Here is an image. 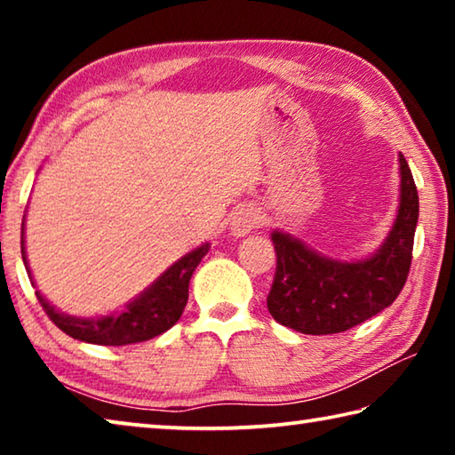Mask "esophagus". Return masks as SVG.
<instances>
[{
	"label": "esophagus",
	"mask_w": 455,
	"mask_h": 455,
	"mask_svg": "<svg viewBox=\"0 0 455 455\" xmlns=\"http://www.w3.org/2000/svg\"><path fill=\"white\" fill-rule=\"evenodd\" d=\"M260 222H263V212L257 206H243L241 211H236L230 219V233L235 236H244L249 235L251 230H255Z\"/></svg>",
	"instance_id": "34e87169"
}]
</instances>
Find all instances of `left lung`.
<instances>
[{"label": "left lung", "instance_id": "1", "mask_svg": "<svg viewBox=\"0 0 455 455\" xmlns=\"http://www.w3.org/2000/svg\"><path fill=\"white\" fill-rule=\"evenodd\" d=\"M399 171L402 200L395 225L373 257L339 263L275 230L276 268L267 307L276 323L307 335H333L361 325L395 301L410 275L419 217L418 188L403 154Z\"/></svg>", "mask_w": 455, "mask_h": 455}]
</instances>
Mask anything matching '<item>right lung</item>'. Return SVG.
<instances>
[{"label":"right lung","instance_id":"obj_1","mask_svg":"<svg viewBox=\"0 0 455 455\" xmlns=\"http://www.w3.org/2000/svg\"><path fill=\"white\" fill-rule=\"evenodd\" d=\"M206 252H209V244L188 252L120 313L106 315L100 319L68 317L53 309L40 292L36 295L53 325L78 341L96 345H132L148 341V339L164 333L180 319L188 301L190 276ZM21 259L28 263L24 252V227H21Z\"/></svg>","mask_w":455,"mask_h":455}]
</instances>
